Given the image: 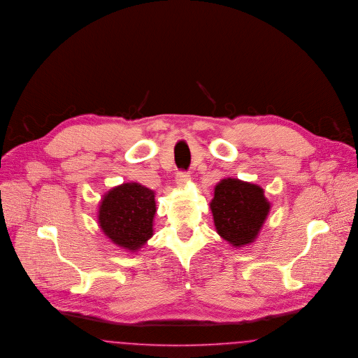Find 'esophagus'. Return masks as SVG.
Here are the masks:
<instances>
[{
	"instance_id": "1",
	"label": "esophagus",
	"mask_w": 358,
	"mask_h": 358,
	"mask_svg": "<svg viewBox=\"0 0 358 358\" xmlns=\"http://www.w3.org/2000/svg\"><path fill=\"white\" fill-rule=\"evenodd\" d=\"M190 180V174L187 172H178L177 173V178H176V181H177V184L178 185L184 186L186 182Z\"/></svg>"
}]
</instances>
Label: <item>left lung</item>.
Returning <instances> with one entry per match:
<instances>
[{
    "label": "left lung",
    "instance_id": "left-lung-1",
    "mask_svg": "<svg viewBox=\"0 0 358 358\" xmlns=\"http://www.w3.org/2000/svg\"><path fill=\"white\" fill-rule=\"evenodd\" d=\"M217 233L231 246L255 243L271 210L264 189L238 178H224L210 202Z\"/></svg>",
    "mask_w": 358,
    "mask_h": 358
}]
</instances>
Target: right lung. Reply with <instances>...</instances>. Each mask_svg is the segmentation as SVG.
<instances>
[{
    "instance_id": "1",
    "label": "right lung",
    "mask_w": 358,
    "mask_h": 358,
    "mask_svg": "<svg viewBox=\"0 0 358 358\" xmlns=\"http://www.w3.org/2000/svg\"><path fill=\"white\" fill-rule=\"evenodd\" d=\"M155 194L137 182L110 189L101 200L97 215L103 234L127 250H138L153 236Z\"/></svg>"
}]
</instances>
